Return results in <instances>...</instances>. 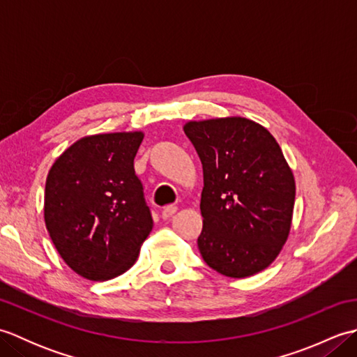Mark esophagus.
<instances>
[{"mask_svg": "<svg viewBox=\"0 0 357 357\" xmlns=\"http://www.w3.org/2000/svg\"><path fill=\"white\" fill-rule=\"evenodd\" d=\"M176 210H178L176 206H167V207H164V210H162V219H170L174 213H176Z\"/></svg>", "mask_w": 357, "mask_h": 357, "instance_id": "1", "label": "esophagus"}]
</instances>
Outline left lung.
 Masks as SVG:
<instances>
[{
  "mask_svg": "<svg viewBox=\"0 0 357 357\" xmlns=\"http://www.w3.org/2000/svg\"><path fill=\"white\" fill-rule=\"evenodd\" d=\"M184 132L204 170L202 259L224 276L256 275L276 259L291 227L296 188L282 150L245 118L190 121Z\"/></svg>",
  "mask_w": 357,
  "mask_h": 357,
  "instance_id": "left-lung-1",
  "label": "left lung"
}]
</instances>
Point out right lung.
Listing matches in <instances>:
<instances>
[{
    "instance_id": "right-lung-1",
    "label": "right lung",
    "mask_w": 357,
    "mask_h": 357,
    "mask_svg": "<svg viewBox=\"0 0 357 357\" xmlns=\"http://www.w3.org/2000/svg\"><path fill=\"white\" fill-rule=\"evenodd\" d=\"M144 135L86 136L59 156L47 174L44 219L69 267L107 280L132 267L153 227L133 159Z\"/></svg>"
}]
</instances>
